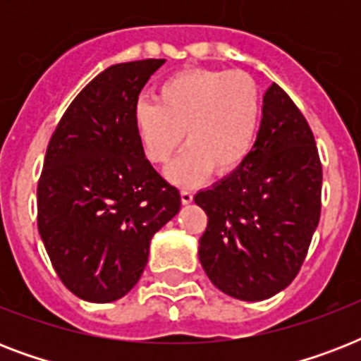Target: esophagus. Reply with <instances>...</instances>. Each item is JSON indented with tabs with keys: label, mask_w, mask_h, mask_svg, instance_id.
<instances>
[{
	"label": "esophagus",
	"mask_w": 361,
	"mask_h": 361,
	"mask_svg": "<svg viewBox=\"0 0 361 361\" xmlns=\"http://www.w3.org/2000/svg\"><path fill=\"white\" fill-rule=\"evenodd\" d=\"M180 197H181V202H183V204H191L192 202V191H189V189H181Z\"/></svg>",
	"instance_id": "34e87169"
}]
</instances>
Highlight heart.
<instances>
[{
  "instance_id": "b5f03b06",
  "label": "heart",
  "mask_w": 361,
  "mask_h": 361,
  "mask_svg": "<svg viewBox=\"0 0 361 361\" xmlns=\"http://www.w3.org/2000/svg\"><path fill=\"white\" fill-rule=\"evenodd\" d=\"M260 118L262 97L251 75L189 69L161 82L155 103L136 104L135 130L153 164L169 163L185 133L189 147L166 174L180 185H197L212 170L228 176L245 163L257 144Z\"/></svg>"
}]
</instances>
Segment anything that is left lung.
<instances>
[{
  "mask_svg": "<svg viewBox=\"0 0 361 361\" xmlns=\"http://www.w3.org/2000/svg\"><path fill=\"white\" fill-rule=\"evenodd\" d=\"M322 164L313 130L271 84L251 155L236 172L197 192L208 215L198 258L219 290L260 302L290 285L320 219Z\"/></svg>",
  "mask_w": 361,
  "mask_h": 361,
  "instance_id": "8db88e82",
  "label": "left lung"
}]
</instances>
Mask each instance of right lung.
Segmentation results:
<instances>
[{"label":"right lung","mask_w":361,"mask_h":361,"mask_svg":"<svg viewBox=\"0 0 361 361\" xmlns=\"http://www.w3.org/2000/svg\"><path fill=\"white\" fill-rule=\"evenodd\" d=\"M163 63L104 69L48 142L37 226L61 283L86 302L123 298L146 268L153 234L180 212V191L153 169L135 130L138 95Z\"/></svg>","instance_id":"obj_1"}]
</instances>
